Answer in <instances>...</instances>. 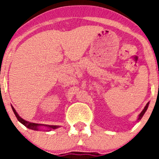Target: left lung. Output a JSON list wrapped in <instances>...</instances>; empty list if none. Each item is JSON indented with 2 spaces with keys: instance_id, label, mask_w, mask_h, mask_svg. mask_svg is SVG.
<instances>
[{
  "instance_id": "left-lung-1",
  "label": "left lung",
  "mask_w": 159,
  "mask_h": 159,
  "mask_svg": "<svg viewBox=\"0 0 159 159\" xmlns=\"http://www.w3.org/2000/svg\"><path fill=\"white\" fill-rule=\"evenodd\" d=\"M148 105H149V102H148V103H147V105H145V108H144V109L142 111V112H141V113L139 115V116H138V118H137V121H139L141 119H142V117H143V115H145V111H146L147 109H148Z\"/></svg>"
}]
</instances>
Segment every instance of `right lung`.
Segmentation results:
<instances>
[{
	"mask_svg": "<svg viewBox=\"0 0 159 159\" xmlns=\"http://www.w3.org/2000/svg\"><path fill=\"white\" fill-rule=\"evenodd\" d=\"M11 108H12L13 111H14V115H15L16 118L18 120L19 122L21 123L22 125L25 126L26 128L29 129L30 130H34V131H41V130H46V131H51V130L57 129L58 128H60L61 126L59 125H44V124H37V123H33V122H29L28 121H25V119H23L22 118H20V115L17 114V112L16 111V110L14 109V107L11 105Z\"/></svg>",
	"mask_w": 159,
	"mask_h": 159,
	"instance_id": "1",
	"label": "right lung"
}]
</instances>
